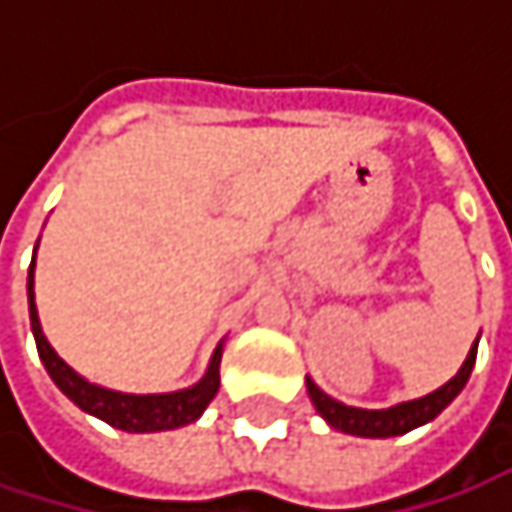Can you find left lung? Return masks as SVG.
<instances>
[{
    "mask_svg": "<svg viewBox=\"0 0 512 512\" xmlns=\"http://www.w3.org/2000/svg\"><path fill=\"white\" fill-rule=\"evenodd\" d=\"M474 358H477V341L474 347L468 350V358L462 361V367L457 370V376L451 382H445L442 388H436L433 394L427 397H418V400H409V403H397L391 409H356V406H347V403H338L335 397H329L326 391H320L314 385V379L308 376V397L311 403L317 406V412L341 433H350V436H364V439H388V436H403L427 421H433L462 388L471 376V367H474Z\"/></svg>",
    "mask_w": 512,
    "mask_h": 512,
    "instance_id": "left-lung-1",
    "label": "left lung"
}]
</instances>
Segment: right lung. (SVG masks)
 Listing matches in <instances>:
<instances>
[{
    "instance_id": "right-lung-1",
    "label": "right lung",
    "mask_w": 512,
    "mask_h": 512,
    "mask_svg": "<svg viewBox=\"0 0 512 512\" xmlns=\"http://www.w3.org/2000/svg\"><path fill=\"white\" fill-rule=\"evenodd\" d=\"M29 317H32V335L38 344V356L44 361L52 382L88 415L127 430V433H159V430H177L186 427L192 421L201 418V412L210 406V400L219 391V364H222V344L216 347V353L210 358L207 373L201 376V382H195L192 388L183 391H171V394H124V391H112L103 385L88 382L85 376H79L64 358L50 347V341L44 338L41 320H38V308H35V260L29 266Z\"/></svg>"
}]
</instances>
